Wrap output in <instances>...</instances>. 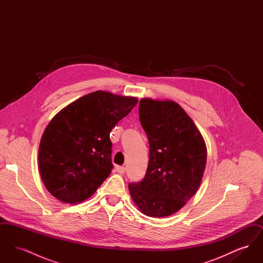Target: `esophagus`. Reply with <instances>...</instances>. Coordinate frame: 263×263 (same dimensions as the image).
Wrapping results in <instances>:
<instances>
[{
  "label": "esophagus",
  "instance_id": "34e87169",
  "mask_svg": "<svg viewBox=\"0 0 263 263\" xmlns=\"http://www.w3.org/2000/svg\"><path fill=\"white\" fill-rule=\"evenodd\" d=\"M115 170H116V172H117L118 174H120V175H124V174H125L126 168L124 166H116Z\"/></svg>",
  "mask_w": 263,
  "mask_h": 263
}]
</instances>
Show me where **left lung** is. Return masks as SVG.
I'll use <instances>...</instances> for the list:
<instances>
[{"mask_svg": "<svg viewBox=\"0 0 263 263\" xmlns=\"http://www.w3.org/2000/svg\"><path fill=\"white\" fill-rule=\"evenodd\" d=\"M139 118L149 139V164L143 180L129 183V191L144 215L168 217L198 190L206 145L192 119L173 100L142 99Z\"/></svg>", "mask_w": 263, "mask_h": 263, "instance_id": "1", "label": "left lung"}]
</instances>
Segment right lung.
Instances as JSON below:
<instances>
[{
  "label": "right lung",
  "mask_w": 263,
  "mask_h": 263,
  "mask_svg": "<svg viewBox=\"0 0 263 263\" xmlns=\"http://www.w3.org/2000/svg\"><path fill=\"white\" fill-rule=\"evenodd\" d=\"M137 103V98L97 90L52 118L38 151L39 173L51 195L77 204L97 191L113 168L110 131Z\"/></svg>",
  "instance_id": "add662e5"
}]
</instances>
